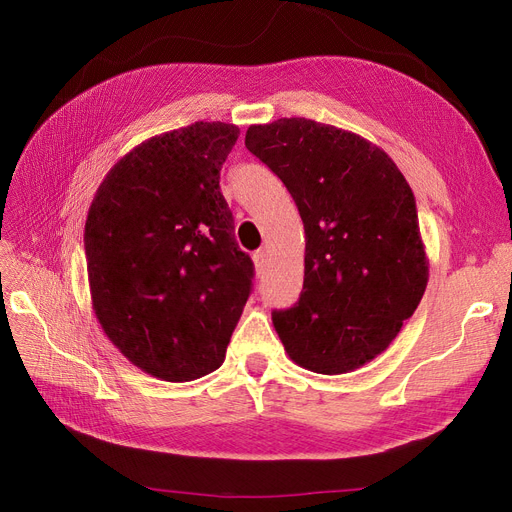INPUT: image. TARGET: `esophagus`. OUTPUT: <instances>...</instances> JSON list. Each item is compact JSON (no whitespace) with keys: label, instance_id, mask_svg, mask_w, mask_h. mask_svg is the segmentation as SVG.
Returning <instances> with one entry per match:
<instances>
[{"label":"esophagus","instance_id":"obj_1","mask_svg":"<svg viewBox=\"0 0 512 512\" xmlns=\"http://www.w3.org/2000/svg\"><path fill=\"white\" fill-rule=\"evenodd\" d=\"M252 260H254V267H256V273H262V271H265V269H267V252H265V250H258V252H254Z\"/></svg>","mask_w":512,"mask_h":512}]
</instances>
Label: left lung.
<instances>
[{"label":"left lung","mask_w":512,"mask_h":512,"mask_svg":"<svg viewBox=\"0 0 512 512\" xmlns=\"http://www.w3.org/2000/svg\"><path fill=\"white\" fill-rule=\"evenodd\" d=\"M245 147L284 181L305 228L299 303L273 312L290 359L348 374L391 346L429 260L406 177L367 138L305 117L250 126Z\"/></svg>","instance_id":"8db88e82"}]
</instances>
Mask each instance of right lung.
Masks as SVG:
<instances>
[{
	"label": "right lung",
	"instance_id": "add662e5",
	"mask_svg": "<svg viewBox=\"0 0 512 512\" xmlns=\"http://www.w3.org/2000/svg\"><path fill=\"white\" fill-rule=\"evenodd\" d=\"M237 138L222 121L151 136L117 160L91 200V307L113 346L160 380L218 369L252 292V260L220 192Z\"/></svg>",
	"mask_w": 512,
	"mask_h": 512
}]
</instances>
